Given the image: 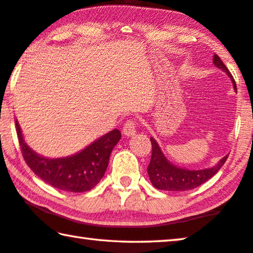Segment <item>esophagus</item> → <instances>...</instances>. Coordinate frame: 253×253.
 <instances>
[{"label":"esophagus","instance_id":"obj_1","mask_svg":"<svg viewBox=\"0 0 253 253\" xmlns=\"http://www.w3.org/2000/svg\"><path fill=\"white\" fill-rule=\"evenodd\" d=\"M136 121L135 119H128L123 127V132L126 136H132L136 134Z\"/></svg>","mask_w":253,"mask_h":253}]
</instances>
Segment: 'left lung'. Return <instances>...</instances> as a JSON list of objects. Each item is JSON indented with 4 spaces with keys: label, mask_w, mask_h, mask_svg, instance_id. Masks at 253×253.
Listing matches in <instances>:
<instances>
[{
    "label": "left lung",
    "mask_w": 253,
    "mask_h": 253,
    "mask_svg": "<svg viewBox=\"0 0 253 253\" xmlns=\"http://www.w3.org/2000/svg\"><path fill=\"white\" fill-rule=\"evenodd\" d=\"M213 63L229 76L234 89L237 90V84H235L232 75H231V72L225 67L224 63L222 62V60L217 54L213 55ZM151 143L153 147L152 157L147 168V173L154 187H156L157 190L187 191L198 187L219 172V169L223 166L229 156H224L215 166H213L211 169L191 170L177 168V166L172 164L163 154L160 145L157 144L153 137H151Z\"/></svg>",
    "instance_id": "8db88e82"
}]
</instances>
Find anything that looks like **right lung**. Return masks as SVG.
Listing matches in <instances>:
<instances>
[{"label": "right lung", "mask_w": 253, "mask_h": 253, "mask_svg": "<svg viewBox=\"0 0 253 253\" xmlns=\"http://www.w3.org/2000/svg\"><path fill=\"white\" fill-rule=\"evenodd\" d=\"M15 127L23 158L32 172L51 186L75 193L87 192L100 182L111 151L122 137L121 131L114 129L75 155L46 158L33 152L24 142L18 121Z\"/></svg>", "instance_id": "1"}]
</instances>
